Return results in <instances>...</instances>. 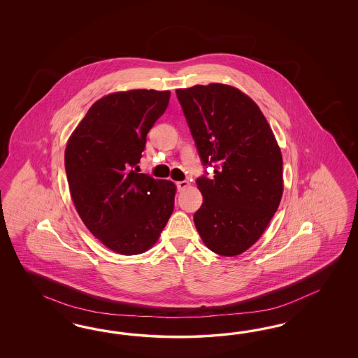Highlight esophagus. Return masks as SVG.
I'll list each match as a JSON object with an SVG mask.
<instances>
[{
    "instance_id": "esophagus-1",
    "label": "esophagus",
    "mask_w": 358,
    "mask_h": 358,
    "mask_svg": "<svg viewBox=\"0 0 358 358\" xmlns=\"http://www.w3.org/2000/svg\"><path fill=\"white\" fill-rule=\"evenodd\" d=\"M177 189H178V192H181V190H185L189 185H190V182L187 181V180H184V181H178L177 182Z\"/></svg>"
}]
</instances>
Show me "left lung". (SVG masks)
I'll use <instances>...</instances> for the list:
<instances>
[{"label": "left lung", "mask_w": 358, "mask_h": 358, "mask_svg": "<svg viewBox=\"0 0 358 358\" xmlns=\"http://www.w3.org/2000/svg\"><path fill=\"white\" fill-rule=\"evenodd\" d=\"M205 166L196 178L203 203L194 223L207 248L232 257L264 234L283 193L281 150L260 108L224 84L176 90Z\"/></svg>", "instance_id": "1"}]
</instances>
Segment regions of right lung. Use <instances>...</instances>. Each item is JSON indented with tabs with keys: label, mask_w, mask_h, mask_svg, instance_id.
Wrapping results in <instances>:
<instances>
[{
	"label": "right lung",
	"mask_w": 358,
	"mask_h": 358,
	"mask_svg": "<svg viewBox=\"0 0 358 358\" xmlns=\"http://www.w3.org/2000/svg\"><path fill=\"white\" fill-rule=\"evenodd\" d=\"M171 92L136 89L98 99L65 148V172L77 213L93 236L120 255L153 247L173 213L176 185L132 168Z\"/></svg>",
	"instance_id": "1"
}]
</instances>
